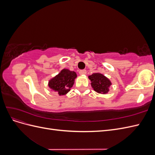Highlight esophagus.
Here are the masks:
<instances>
[{
	"instance_id": "34e87169",
	"label": "esophagus",
	"mask_w": 155,
	"mask_h": 155,
	"mask_svg": "<svg viewBox=\"0 0 155 155\" xmlns=\"http://www.w3.org/2000/svg\"><path fill=\"white\" fill-rule=\"evenodd\" d=\"M79 74L80 75H85L86 74H87V71H86V70H80V71H79Z\"/></svg>"
}]
</instances>
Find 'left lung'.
Segmentation results:
<instances>
[{
  "instance_id": "8db88e82",
  "label": "left lung",
  "mask_w": 155,
  "mask_h": 155,
  "mask_svg": "<svg viewBox=\"0 0 155 155\" xmlns=\"http://www.w3.org/2000/svg\"><path fill=\"white\" fill-rule=\"evenodd\" d=\"M88 78L91 81V85L94 91L102 94H106L109 92L112 83L110 79L105 76L104 74L100 72H96L93 73L91 76H88Z\"/></svg>"
}]
</instances>
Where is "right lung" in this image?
I'll use <instances>...</instances> for the list:
<instances>
[{"mask_svg":"<svg viewBox=\"0 0 155 155\" xmlns=\"http://www.w3.org/2000/svg\"><path fill=\"white\" fill-rule=\"evenodd\" d=\"M76 78L77 74L74 71L63 68L58 75L50 79L48 85L51 91L57 92L59 96L66 95L73 87Z\"/></svg>","mask_w":155,"mask_h":155,"instance_id":"right-lung-1","label":"right lung"}]
</instances>
